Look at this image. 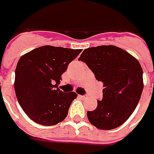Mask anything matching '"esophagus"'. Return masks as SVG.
<instances>
[{
  "instance_id": "1",
  "label": "esophagus",
  "mask_w": 154,
  "mask_h": 154,
  "mask_svg": "<svg viewBox=\"0 0 154 154\" xmlns=\"http://www.w3.org/2000/svg\"><path fill=\"white\" fill-rule=\"evenodd\" d=\"M80 98H82V99H86V98H87V95H80Z\"/></svg>"
}]
</instances>
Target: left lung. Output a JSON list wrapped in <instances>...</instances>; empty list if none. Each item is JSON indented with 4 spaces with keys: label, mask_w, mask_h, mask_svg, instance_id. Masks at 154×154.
<instances>
[{
    "label": "left lung",
    "mask_w": 154,
    "mask_h": 154,
    "mask_svg": "<svg viewBox=\"0 0 154 154\" xmlns=\"http://www.w3.org/2000/svg\"><path fill=\"white\" fill-rule=\"evenodd\" d=\"M79 61L88 66L104 89L97 108L87 111L89 122L99 129H113L127 121L139 103L143 90L140 62L113 45L86 49Z\"/></svg>",
    "instance_id": "left-lung-1"
}]
</instances>
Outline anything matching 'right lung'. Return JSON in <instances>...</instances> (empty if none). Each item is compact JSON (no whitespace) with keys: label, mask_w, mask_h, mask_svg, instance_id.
Returning <instances> with one entry per match:
<instances>
[{"label":"right lung","mask_w":154,"mask_h":154,"mask_svg":"<svg viewBox=\"0 0 154 154\" xmlns=\"http://www.w3.org/2000/svg\"><path fill=\"white\" fill-rule=\"evenodd\" d=\"M81 50L45 45L21 56L14 90L21 108L32 121L51 126L63 121L77 94L58 88L62 74Z\"/></svg>","instance_id":"right-lung-1"}]
</instances>
